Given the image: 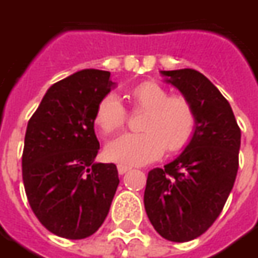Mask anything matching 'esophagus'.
Instances as JSON below:
<instances>
[{
  "mask_svg": "<svg viewBox=\"0 0 258 258\" xmlns=\"http://www.w3.org/2000/svg\"><path fill=\"white\" fill-rule=\"evenodd\" d=\"M130 169H131V167L125 166V165H118V166H117V170H118V173H120V174H124V173H127Z\"/></svg>",
  "mask_w": 258,
  "mask_h": 258,
  "instance_id": "esophagus-1",
  "label": "esophagus"
}]
</instances>
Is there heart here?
<instances>
[{"mask_svg": "<svg viewBox=\"0 0 258 258\" xmlns=\"http://www.w3.org/2000/svg\"><path fill=\"white\" fill-rule=\"evenodd\" d=\"M128 98L134 109L145 110L142 133L123 134L106 145L107 159L124 165H145L158 159L165 147L177 152L190 142L197 125L192 104L183 96H170V92L156 82H142L133 86ZM127 121V110L114 93L100 99L95 111V124L104 135L120 130Z\"/></svg>", "mask_w": 258, "mask_h": 258, "instance_id": "obj_1", "label": "heart"}]
</instances>
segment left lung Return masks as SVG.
Here are the masks:
<instances>
[{
  "label": "left lung",
  "instance_id": "8db88e82",
  "mask_svg": "<svg viewBox=\"0 0 258 258\" xmlns=\"http://www.w3.org/2000/svg\"><path fill=\"white\" fill-rule=\"evenodd\" d=\"M194 107L197 125L184 151L148 173L145 211L155 230L170 242L201 236L219 217L239 169L240 128L229 102L191 68L160 71Z\"/></svg>",
  "mask_w": 258,
  "mask_h": 258
}]
</instances>
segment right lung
Here are the masks:
<instances>
[{"label":"right lung","mask_w":258,"mask_h":258,"mask_svg":"<svg viewBox=\"0 0 258 258\" xmlns=\"http://www.w3.org/2000/svg\"><path fill=\"white\" fill-rule=\"evenodd\" d=\"M116 86L109 71L82 70L48 88L25 134L22 177L30 208L54 235H93L120 183L114 163H98L95 111Z\"/></svg>","instance_id":"1"}]
</instances>
